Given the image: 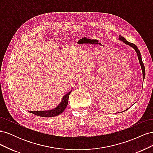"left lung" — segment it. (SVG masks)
<instances>
[{
    "label": "left lung",
    "instance_id": "left-lung-1",
    "mask_svg": "<svg viewBox=\"0 0 153 153\" xmlns=\"http://www.w3.org/2000/svg\"><path fill=\"white\" fill-rule=\"evenodd\" d=\"M119 39H120V40H121V41H123V42H124V43H126V45H129V46H131V47H133L134 49L135 50L136 52H137V55H138V61H139L140 64V65H141L142 70V74H143V79H144L145 75H146L145 66H144V64H143V62H142V56H141V54H140V52L139 50L138 49L137 47V46H136L135 44H133V43H129V42H128V41L126 39H125L124 38H123V36H120V35H119ZM128 110V109H126V110Z\"/></svg>",
    "mask_w": 153,
    "mask_h": 153
}]
</instances>
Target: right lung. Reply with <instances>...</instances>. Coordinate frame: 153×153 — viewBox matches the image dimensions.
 Wrapping results in <instances>:
<instances>
[{
  "instance_id": "right-lung-1",
  "label": "right lung",
  "mask_w": 153,
  "mask_h": 153,
  "mask_svg": "<svg viewBox=\"0 0 153 153\" xmlns=\"http://www.w3.org/2000/svg\"><path fill=\"white\" fill-rule=\"evenodd\" d=\"M70 91L69 93L66 94L64 95L63 97L62 100L59 105L58 106H57L56 108L52 110H48V111H30V113L33 114L34 115H38V116L40 117H55L57 116V115L62 114L65 108H66V106L68 103V99H69V94L71 93Z\"/></svg>"
}]
</instances>
